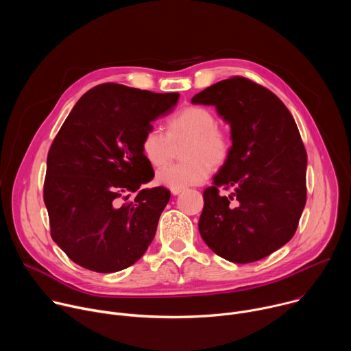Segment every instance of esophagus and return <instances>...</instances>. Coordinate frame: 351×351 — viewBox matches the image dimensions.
I'll return each instance as SVG.
<instances>
[{
    "label": "esophagus",
    "instance_id": "esophagus-1",
    "mask_svg": "<svg viewBox=\"0 0 351 351\" xmlns=\"http://www.w3.org/2000/svg\"><path fill=\"white\" fill-rule=\"evenodd\" d=\"M171 191H172L173 195H178V194H180L183 191V189H171Z\"/></svg>",
    "mask_w": 351,
    "mask_h": 351
}]
</instances>
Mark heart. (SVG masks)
Returning <instances> with one entry per match:
<instances>
[{"instance_id": "obj_1", "label": "heart", "mask_w": 351, "mask_h": 351, "mask_svg": "<svg viewBox=\"0 0 351 351\" xmlns=\"http://www.w3.org/2000/svg\"><path fill=\"white\" fill-rule=\"evenodd\" d=\"M187 140L180 164L168 165L156 175L158 183L171 189H184L204 182L211 168L226 164L232 152L230 134L218 126L217 115L199 106H189L167 121L165 134L149 128L140 141V152L149 165H165L172 156V144Z\"/></svg>"}]
</instances>
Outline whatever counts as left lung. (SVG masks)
Wrapping results in <instances>:
<instances>
[{"mask_svg": "<svg viewBox=\"0 0 351 351\" xmlns=\"http://www.w3.org/2000/svg\"><path fill=\"white\" fill-rule=\"evenodd\" d=\"M191 103L215 106L232 132L230 157L203 193L199 234L230 263L265 258L294 236L306 206L307 153L297 125L271 90L241 76L207 87Z\"/></svg>", "mask_w": 351, "mask_h": 351, "instance_id": "left-lung-1", "label": "left lung"}]
</instances>
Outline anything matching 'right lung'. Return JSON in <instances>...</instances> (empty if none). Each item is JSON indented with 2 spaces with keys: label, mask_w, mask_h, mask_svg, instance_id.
Returning a JSON list of instances; mask_svg holds the SVG:
<instances>
[{
  "label": "right lung",
  "mask_w": 351,
  "mask_h": 351,
  "mask_svg": "<svg viewBox=\"0 0 351 351\" xmlns=\"http://www.w3.org/2000/svg\"><path fill=\"white\" fill-rule=\"evenodd\" d=\"M178 98L179 93L98 84L80 97L57 133L43 197L53 240L77 265L118 272L140 260L153 241L171 191L140 189L154 178L140 141ZM130 192L135 199L123 204Z\"/></svg>",
  "instance_id": "right-lung-1"
}]
</instances>
